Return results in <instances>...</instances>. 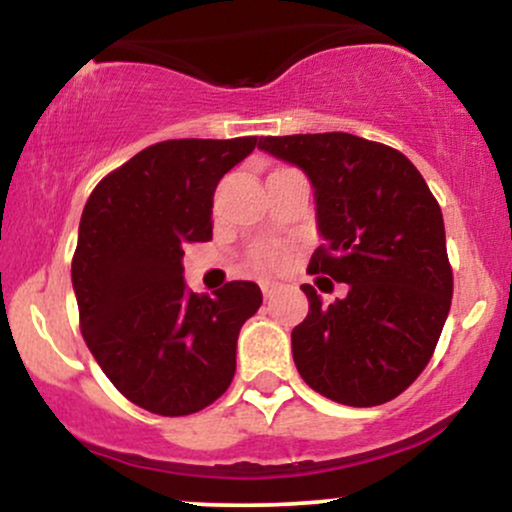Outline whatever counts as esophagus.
Segmentation results:
<instances>
[{
  "instance_id": "esophagus-1",
  "label": "esophagus",
  "mask_w": 512,
  "mask_h": 512,
  "mask_svg": "<svg viewBox=\"0 0 512 512\" xmlns=\"http://www.w3.org/2000/svg\"><path fill=\"white\" fill-rule=\"evenodd\" d=\"M262 293H264V298H272L274 293H276V289H279V281H272V279H264L262 281Z\"/></svg>"
}]
</instances>
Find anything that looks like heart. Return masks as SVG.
I'll list each match as a JSON object with an SVG mask.
<instances>
[{
    "instance_id": "heart-1",
    "label": "heart",
    "mask_w": 512,
    "mask_h": 512,
    "mask_svg": "<svg viewBox=\"0 0 512 512\" xmlns=\"http://www.w3.org/2000/svg\"><path fill=\"white\" fill-rule=\"evenodd\" d=\"M250 262L255 269H279L286 262V248L279 243H262L252 250Z\"/></svg>"
}]
</instances>
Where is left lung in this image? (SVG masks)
<instances>
[{"instance_id":"obj_1","label":"left lung","mask_w":512,"mask_h":512,"mask_svg":"<svg viewBox=\"0 0 512 512\" xmlns=\"http://www.w3.org/2000/svg\"><path fill=\"white\" fill-rule=\"evenodd\" d=\"M315 187L325 243L308 274L346 284L325 305L310 284L308 317L291 332L293 361L315 392L349 407L402 395L428 366L452 301L443 214L402 151L346 132L262 137Z\"/></svg>"}]
</instances>
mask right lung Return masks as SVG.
Returning a JSON list of instances; mask_svg holds the SVG:
<instances>
[{"label": "right lung", "instance_id": "right-lung-1", "mask_svg": "<svg viewBox=\"0 0 512 512\" xmlns=\"http://www.w3.org/2000/svg\"><path fill=\"white\" fill-rule=\"evenodd\" d=\"M255 146L257 137L146 146L98 182L81 214L72 257L81 334L110 383L151 414H195L236 375L260 286L187 293L182 245L211 240L216 185Z\"/></svg>", "mask_w": 512, "mask_h": 512}]
</instances>
